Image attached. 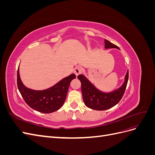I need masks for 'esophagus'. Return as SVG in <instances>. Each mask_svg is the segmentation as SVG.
Instances as JSON below:
<instances>
[{
    "instance_id": "34e87169",
    "label": "esophagus",
    "mask_w": 155,
    "mask_h": 155,
    "mask_svg": "<svg viewBox=\"0 0 155 155\" xmlns=\"http://www.w3.org/2000/svg\"><path fill=\"white\" fill-rule=\"evenodd\" d=\"M74 72L76 75V76H78L79 74L82 72V68L81 67H76L74 69Z\"/></svg>"
}]
</instances>
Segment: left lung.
<instances>
[{"label": "left lung", "instance_id": "left-lung-1", "mask_svg": "<svg viewBox=\"0 0 155 155\" xmlns=\"http://www.w3.org/2000/svg\"><path fill=\"white\" fill-rule=\"evenodd\" d=\"M105 48L120 50L118 46L106 39H105ZM78 78L81 83L83 99L85 105L94 110H104L118 104L122 98L127 85L129 71L127 70L126 73L124 82L121 86L110 92H104L100 91L84 75H79Z\"/></svg>", "mask_w": 155, "mask_h": 155}]
</instances>
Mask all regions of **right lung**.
<instances>
[{
  "instance_id": "right-lung-1",
  "label": "right lung",
  "mask_w": 155,
  "mask_h": 155,
  "mask_svg": "<svg viewBox=\"0 0 155 155\" xmlns=\"http://www.w3.org/2000/svg\"><path fill=\"white\" fill-rule=\"evenodd\" d=\"M75 78L76 75L72 74L45 90H33L22 83L19 68H18L17 87L23 99L33 109L43 113H51L59 110L63 106L66 100L70 83Z\"/></svg>"
}]
</instances>
